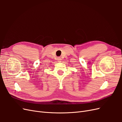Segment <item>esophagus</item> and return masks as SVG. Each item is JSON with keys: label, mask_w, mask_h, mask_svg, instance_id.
Wrapping results in <instances>:
<instances>
[{"label": "esophagus", "mask_w": 122, "mask_h": 122, "mask_svg": "<svg viewBox=\"0 0 122 122\" xmlns=\"http://www.w3.org/2000/svg\"><path fill=\"white\" fill-rule=\"evenodd\" d=\"M57 60H58V61H61V57H58V59H57Z\"/></svg>", "instance_id": "obj_1"}]
</instances>
